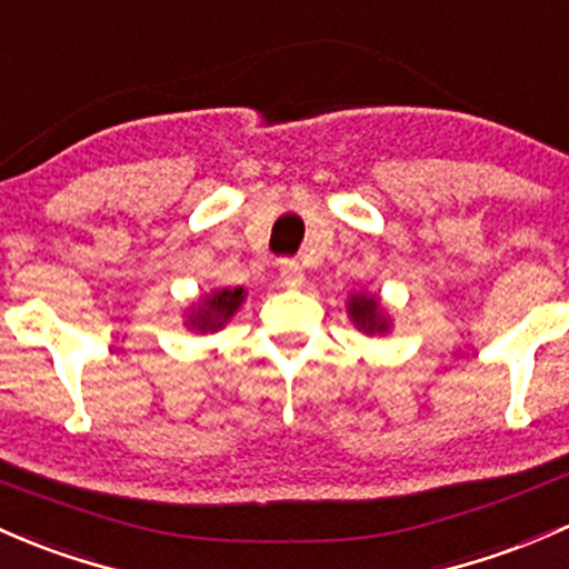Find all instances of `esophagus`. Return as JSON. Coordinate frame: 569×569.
<instances>
[{
    "instance_id": "34e87169",
    "label": "esophagus",
    "mask_w": 569,
    "mask_h": 569,
    "mask_svg": "<svg viewBox=\"0 0 569 569\" xmlns=\"http://www.w3.org/2000/svg\"><path fill=\"white\" fill-rule=\"evenodd\" d=\"M280 283L286 286V289H300L305 283V272L300 267V261H280Z\"/></svg>"
}]
</instances>
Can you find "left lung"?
Returning a JSON list of instances; mask_svg holds the SVG:
<instances>
[{
	"label": "left lung",
	"mask_w": 569,
	"mask_h": 569,
	"mask_svg": "<svg viewBox=\"0 0 569 569\" xmlns=\"http://www.w3.org/2000/svg\"><path fill=\"white\" fill-rule=\"evenodd\" d=\"M351 321L357 325V330H362L365 335H385L390 332V319H387L385 308H381L379 297L373 295H351L349 305Z\"/></svg>",
	"instance_id": "left-lung-1"
}]
</instances>
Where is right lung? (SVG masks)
<instances>
[{
	"label": "right lung",
	"instance_id": "right-lung-1",
	"mask_svg": "<svg viewBox=\"0 0 569 569\" xmlns=\"http://www.w3.org/2000/svg\"><path fill=\"white\" fill-rule=\"evenodd\" d=\"M244 300V291L239 289H220L212 295H204L193 308L188 310V330L196 332H218L231 316L237 313V308Z\"/></svg>",
	"mask_w": 569,
	"mask_h": 569
}]
</instances>
